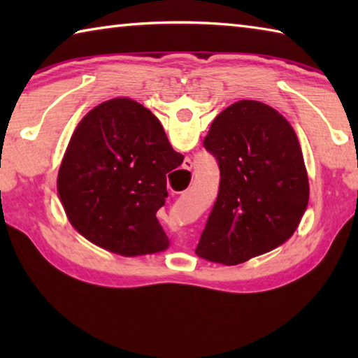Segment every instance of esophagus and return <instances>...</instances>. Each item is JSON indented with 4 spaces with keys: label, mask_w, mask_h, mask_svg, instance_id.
Masks as SVG:
<instances>
[{
    "label": "esophagus",
    "mask_w": 358,
    "mask_h": 358,
    "mask_svg": "<svg viewBox=\"0 0 358 358\" xmlns=\"http://www.w3.org/2000/svg\"><path fill=\"white\" fill-rule=\"evenodd\" d=\"M189 164H191V162H189Z\"/></svg>",
    "instance_id": "34e87169"
}]
</instances>
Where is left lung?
<instances>
[{"instance_id":"left-lung-1","label":"left lung","mask_w":358,"mask_h":358,"mask_svg":"<svg viewBox=\"0 0 358 358\" xmlns=\"http://www.w3.org/2000/svg\"><path fill=\"white\" fill-rule=\"evenodd\" d=\"M203 147L216 157L221 180L197 256L237 265L290 238L310 183L289 121L262 102L238 101L213 120Z\"/></svg>"}]
</instances>
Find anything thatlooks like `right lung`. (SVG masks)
Wrapping results in <instances>:
<instances>
[{
    "label": "right lung",
    "mask_w": 358,
    "mask_h": 358,
    "mask_svg": "<svg viewBox=\"0 0 358 358\" xmlns=\"http://www.w3.org/2000/svg\"><path fill=\"white\" fill-rule=\"evenodd\" d=\"M183 162L153 113L115 98L85 115L58 172V196L83 237L123 256L159 252L169 238L156 217L167 178Z\"/></svg>",
    "instance_id": "right-lung-1"
}]
</instances>
